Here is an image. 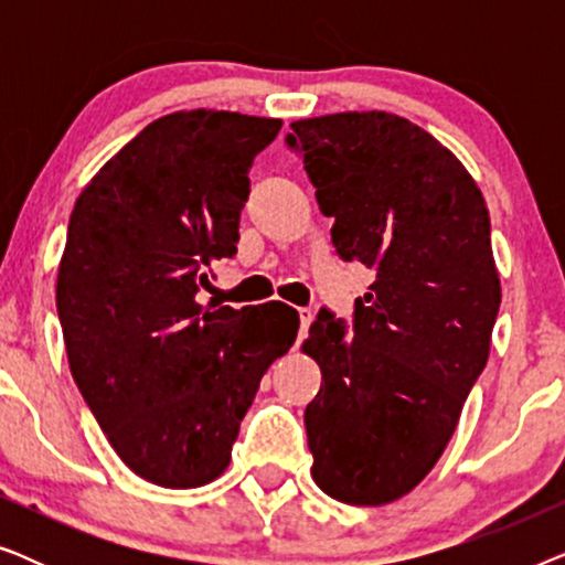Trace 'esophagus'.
<instances>
[{
	"label": "esophagus",
	"mask_w": 565,
	"mask_h": 565,
	"mask_svg": "<svg viewBox=\"0 0 565 565\" xmlns=\"http://www.w3.org/2000/svg\"><path fill=\"white\" fill-rule=\"evenodd\" d=\"M298 316H300V337H306V331L313 321V311L311 308H298Z\"/></svg>",
	"instance_id": "obj_1"
}]
</instances>
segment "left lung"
Here are the masks:
<instances>
[{
    "label": "left lung",
    "mask_w": 565,
    "mask_h": 565,
    "mask_svg": "<svg viewBox=\"0 0 565 565\" xmlns=\"http://www.w3.org/2000/svg\"><path fill=\"white\" fill-rule=\"evenodd\" d=\"M290 128L339 257L377 275L352 334L321 311L300 344L323 381L303 416L311 476L331 499L383 507L443 458L489 360L501 303L489 207L462 161L401 115Z\"/></svg>",
    "instance_id": "left-lung-1"
}]
</instances>
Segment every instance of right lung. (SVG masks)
Masks as SVG:
<instances>
[{
    "instance_id": "obj_1",
    "label": "right lung",
    "mask_w": 565,
    "mask_h": 565,
    "mask_svg": "<svg viewBox=\"0 0 565 565\" xmlns=\"http://www.w3.org/2000/svg\"><path fill=\"white\" fill-rule=\"evenodd\" d=\"M282 120L177 110L149 122L76 198L56 280L68 367L118 458L161 489L223 476L296 308H205L231 259L249 169Z\"/></svg>"
}]
</instances>
